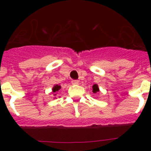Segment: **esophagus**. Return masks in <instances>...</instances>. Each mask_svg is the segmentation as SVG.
Returning a JSON list of instances; mask_svg holds the SVG:
<instances>
[{
    "label": "esophagus",
    "instance_id": "1",
    "mask_svg": "<svg viewBox=\"0 0 151 151\" xmlns=\"http://www.w3.org/2000/svg\"><path fill=\"white\" fill-rule=\"evenodd\" d=\"M78 83H79V81H78V80H73L72 81V84L73 85H78Z\"/></svg>",
    "mask_w": 151,
    "mask_h": 151
}]
</instances>
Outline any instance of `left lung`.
<instances>
[{
    "instance_id": "left-lung-1",
    "label": "left lung",
    "mask_w": 151,
    "mask_h": 151,
    "mask_svg": "<svg viewBox=\"0 0 151 151\" xmlns=\"http://www.w3.org/2000/svg\"><path fill=\"white\" fill-rule=\"evenodd\" d=\"M92 88H93V92L94 93H97V92L99 91V88H98V85L94 84L93 86H92Z\"/></svg>"
}]
</instances>
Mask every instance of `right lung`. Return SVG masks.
Masks as SVG:
<instances>
[{"instance_id":"obj_1","label":"right lung","mask_w":151,"mask_h":151,"mask_svg":"<svg viewBox=\"0 0 151 151\" xmlns=\"http://www.w3.org/2000/svg\"><path fill=\"white\" fill-rule=\"evenodd\" d=\"M60 88H61V86H60V85H55L54 87H53V88H52V92L54 93V97L57 95V92L58 91H59ZM54 98L55 99L56 97H54Z\"/></svg>"}]
</instances>
